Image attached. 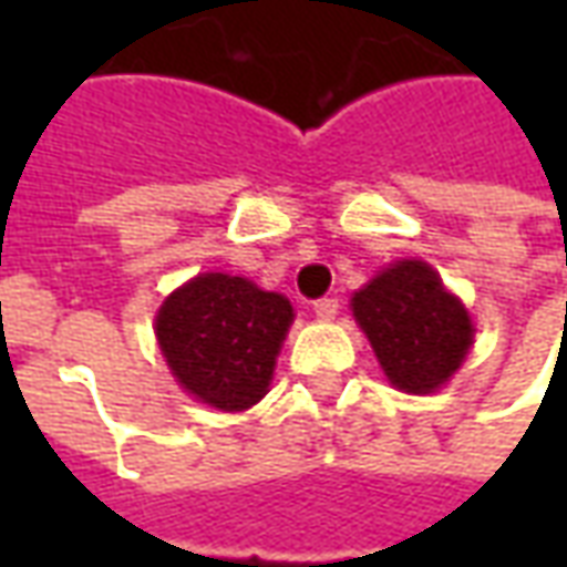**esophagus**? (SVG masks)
<instances>
[{
    "label": "esophagus",
    "mask_w": 567,
    "mask_h": 567,
    "mask_svg": "<svg viewBox=\"0 0 567 567\" xmlns=\"http://www.w3.org/2000/svg\"><path fill=\"white\" fill-rule=\"evenodd\" d=\"M312 309H316V316H319V319H333V316H337V309H340V300H337V297H319V300H316V303H312Z\"/></svg>",
    "instance_id": "obj_1"
}]
</instances>
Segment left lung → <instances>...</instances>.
<instances>
[{
	"label": "left lung",
	"mask_w": 567,
	"mask_h": 567,
	"mask_svg": "<svg viewBox=\"0 0 567 567\" xmlns=\"http://www.w3.org/2000/svg\"><path fill=\"white\" fill-rule=\"evenodd\" d=\"M392 385L413 394L440 389L462 364L474 337L467 309L422 260H398L352 297Z\"/></svg>",
	"instance_id": "left-lung-1"
}]
</instances>
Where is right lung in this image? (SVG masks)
Here are the masks:
<instances>
[{
  "label": "right lung",
  "mask_w": 567,
  "mask_h": 567,
  "mask_svg": "<svg viewBox=\"0 0 567 567\" xmlns=\"http://www.w3.org/2000/svg\"><path fill=\"white\" fill-rule=\"evenodd\" d=\"M295 309L276 291L203 272L166 297L157 340L173 377L203 404L248 410L267 394Z\"/></svg>",
  "instance_id": "obj_1"
}]
</instances>
